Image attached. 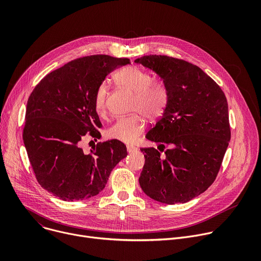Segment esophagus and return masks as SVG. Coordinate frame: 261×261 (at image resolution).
<instances>
[{
	"mask_svg": "<svg viewBox=\"0 0 261 261\" xmlns=\"http://www.w3.org/2000/svg\"><path fill=\"white\" fill-rule=\"evenodd\" d=\"M126 149H127V152H128V153H133V152H135V151L138 150L137 147L132 146V145H127V146H126Z\"/></svg>",
	"mask_w": 261,
	"mask_h": 261,
	"instance_id": "esophagus-1",
	"label": "esophagus"
}]
</instances>
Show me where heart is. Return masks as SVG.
<instances>
[{
  "mask_svg": "<svg viewBox=\"0 0 261 261\" xmlns=\"http://www.w3.org/2000/svg\"><path fill=\"white\" fill-rule=\"evenodd\" d=\"M115 84L119 88L135 93L132 111L139 112L124 117H119L108 129L111 139L126 144L135 143L145 128L143 115L150 120L158 119L163 115L168 101L169 92L164 81L152 80V75L137 66L124 67L113 75ZM108 86L102 83L95 91L94 108L99 116L107 114Z\"/></svg>",
  "mask_w": 261,
  "mask_h": 261,
  "instance_id": "obj_1",
  "label": "heart"
}]
</instances>
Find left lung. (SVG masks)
<instances>
[{"label": "left lung", "mask_w": 261, "mask_h": 261, "mask_svg": "<svg viewBox=\"0 0 261 261\" xmlns=\"http://www.w3.org/2000/svg\"><path fill=\"white\" fill-rule=\"evenodd\" d=\"M135 62L159 74L169 92L146 139L171 148L164 156L153 147L141 148L145 165L140 186L162 203H186L212 186L221 168L231 137L226 96L211 76L185 60L149 55Z\"/></svg>", "instance_id": "1"}]
</instances>
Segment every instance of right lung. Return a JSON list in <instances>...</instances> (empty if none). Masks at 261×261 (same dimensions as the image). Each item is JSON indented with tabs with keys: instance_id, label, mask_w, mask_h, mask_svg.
Masks as SVG:
<instances>
[{
	"instance_id": "1",
	"label": "right lung",
	"mask_w": 261,
	"mask_h": 261,
	"mask_svg": "<svg viewBox=\"0 0 261 261\" xmlns=\"http://www.w3.org/2000/svg\"><path fill=\"white\" fill-rule=\"evenodd\" d=\"M128 63L108 55L79 58L46 74L28 99L22 139L29 161L39 185L63 201L99 194L127 155L118 140L99 142L89 153L81 142L99 139L95 91L111 71Z\"/></svg>"
}]
</instances>
